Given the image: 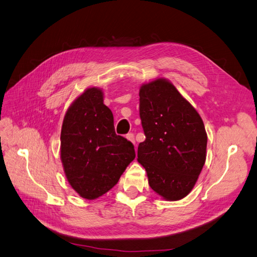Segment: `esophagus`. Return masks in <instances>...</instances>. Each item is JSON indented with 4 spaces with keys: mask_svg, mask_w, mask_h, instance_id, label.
<instances>
[{
    "mask_svg": "<svg viewBox=\"0 0 257 257\" xmlns=\"http://www.w3.org/2000/svg\"><path fill=\"white\" fill-rule=\"evenodd\" d=\"M126 138H127V141H130L131 143H133L135 145V138H134L133 134H127Z\"/></svg>",
    "mask_w": 257,
    "mask_h": 257,
    "instance_id": "34e87169",
    "label": "esophagus"
}]
</instances>
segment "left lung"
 <instances>
[{
    "label": "left lung",
    "instance_id": "8db88e82",
    "mask_svg": "<svg viewBox=\"0 0 257 257\" xmlns=\"http://www.w3.org/2000/svg\"><path fill=\"white\" fill-rule=\"evenodd\" d=\"M141 114L146 141L137 161L150 188L166 200H180L193 190L207 157V133L199 113L165 78L142 84Z\"/></svg>",
    "mask_w": 257,
    "mask_h": 257
}]
</instances>
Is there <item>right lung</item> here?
Instances as JSON below:
<instances>
[{"label":"right lung","instance_id":"add662e5","mask_svg":"<svg viewBox=\"0 0 257 257\" xmlns=\"http://www.w3.org/2000/svg\"><path fill=\"white\" fill-rule=\"evenodd\" d=\"M60 157L69 185L89 200L112 189L135 159L133 144L115 134L102 89H85L68 107L61 130Z\"/></svg>","mask_w":257,"mask_h":257}]
</instances>
